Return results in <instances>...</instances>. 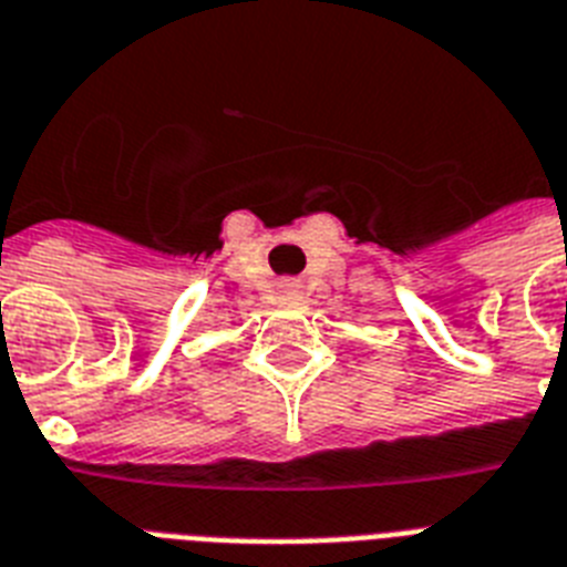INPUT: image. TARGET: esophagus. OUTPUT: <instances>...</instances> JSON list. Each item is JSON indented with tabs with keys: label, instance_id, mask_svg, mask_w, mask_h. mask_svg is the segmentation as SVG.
I'll use <instances>...</instances> for the list:
<instances>
[{
	"label": "esophagus",
	"instance_id": "34e87169",
	"mask_svg": "<svg viewBox=\"0 0 567 567\" xmlns=\"http://www.w3.org/2000/svg\"><path fill=\"white\" fill-rule=\"evenodd\" d=\"M282 291L285 293H297V291H300V285H297V282H285Z\"/></svg>",
	"mask_w": 567,
	"mask_h": 567
}]
</instances>
